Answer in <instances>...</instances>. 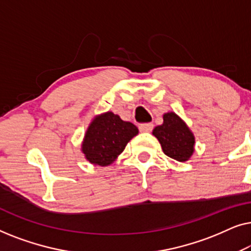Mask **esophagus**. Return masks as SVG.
Here are the masks:
<instances>
[{"instance_id": "1", "label": "esophagus", "mask_w": 251, "mask_h": 251, "mask_svg": "<svg viewBox=\"0 0 251 251\" xmlns=\"http://www.w3.org/2000/svg\"><path fill=\"white\" fill-rule=\"evenodd\" d=\"M153 128H154V126H153V123H147V125H142V126H139V131L140 132H151L153 130Z\"/></svg>"}]
</instances>
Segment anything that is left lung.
Listing matches in <instances>:
<instances>
[{"label":"left lung","instance_id":"1","mask_svg":"<svg viewBox=\"0 0 251 251\" xmlns=\"http://www.w3.org/2000/svg\"><path fill=\"white\" fill-rule=\"evenodd\" d=\"M166 155L171 159L187 161L194 151V136L179 116L170 112L163 115V123L153 130Z\"/></svg>","mask_w":251,"mask_h":251}]
</instances>
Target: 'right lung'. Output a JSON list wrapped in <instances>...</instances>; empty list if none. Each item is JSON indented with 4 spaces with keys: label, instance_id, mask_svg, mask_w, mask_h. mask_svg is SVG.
<instances>
[{
    "label": "right lung",
    "instance_id": "right-lung-1",
    "mask_svg": "<svg viewBox=\"0 0 251 251\" xmlns=\"http://www.w3.org/2000/svg\"><path fill=\"white\" fill-rule=\"evenodd\" d=\"M138 129L130 122L122 121L119 115L107 112L95 118L85 133L82 152L89 162L108 166L126 149Z\"/></svg>",
    "mask_w": 251,
    "mask_h": 251
}]
</instances>
